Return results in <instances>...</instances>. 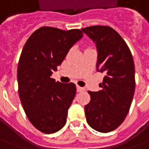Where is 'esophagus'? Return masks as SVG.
<instances>
[{"label":"esophagus","instance_id":"34e87169","mask_svg":"<svg viewBox=\"0 0 149 149\" xmlns=\"http://www.w3.org/2000/svg\"><path fill=\"white\" fill-rule=\"evenodd\" d=\"M85 89L83 88V87H81V86H77V91H78V92H81V91H83Z\"/></svg>","mask_w":149,"mask_h":149}]
</instances>
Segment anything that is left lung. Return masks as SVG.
Instances as JSON below:
<instances>
[{
	"mask_svg": "<svg viewBox=\"0 0 149 149\" xmlns=\"http://www.w3.org/2000/svg\"><path fill=\"white\" fill-rule=\"evenodd\" d=\"M96 46V70L104 72L99 91H88L90 102L85 105L86 122L95 130H116L129 113L135 90V69L129 47L120 35L109 26L81 29Z\"/></svg>",
	"mask_w": 149,
	"mask_h": 149,
	"instance_id": "1",
	"label": "left lung"
}]
</instances>
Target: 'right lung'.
<instances>
[{"instance_id":"add662e5","label":"right lung","mask_w":149,"mask_h":149,"mask_svg":"<svg viewBox=\"0 0 149 149\" xmlns=\"http://www.w3.org/2000/svg\"><path fill=\"white\" fill-rule=\"evenodd\" d=\"M79 29L41 27L24 46L17 68L19 95L29 120L44 134L60 130L76 95L74 83L51 77L69 49L82 38Z\"/></svg>"}]
</instances>
